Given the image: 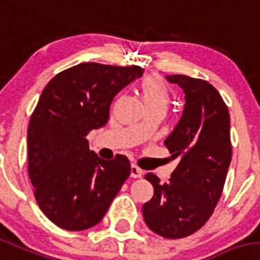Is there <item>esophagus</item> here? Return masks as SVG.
<instances>
[{
    "label": "esophagus",
    "mask_w": 260,
    "mask_h": 260,
    "mask_svg": "<svg viewBox=\"0 0 260 260\" xmlns=\"http://www.w3.org/2000/svg\"><path fill=\"white\" fill-rule=\"evenodd\" d=\"M130 175H132V178H142L143 175V170L142 169L138 168L137 165H132V173H130Z\"/></svg>",
    "instance_id": "obj_1"
}]
</instances>
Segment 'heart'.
<instances>
[{"instance_id":"b5f03b06","label":"heart","mask_w":260,"mask_h":260,"mask_svg":"<svg viewBox=\"0 0 260 260\" xmlns=\"http://www.w3.org/2000/svg\"><path fill=\"white\" fill-rule=\"evenodd\" d=\"M140 94L147 109H161L168 111L170 104V90L168 85L158 76H147L139 85Z\"/></svg>"}]
</instances>
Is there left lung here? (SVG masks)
<instances>
[{"mask_svg":"<svg viewBox=\"0 0 260 260\" xmlns=\"http://www.w3.org/2000/svg\"><path fill=\"white\" fill-rule=\"evenodd\" d=\"M184 90L185 106L166 148L179 164L168 183L146 174L153 197L143 205L151 231L165 239H183L197 232L222 196L232 158L230 113L218 90L208 81L184 75L168 76Z\"/></svg>","mask_w":260,"mask_h":260,"instance_id":"8db88e82","label":"left lung"}]
</instances>
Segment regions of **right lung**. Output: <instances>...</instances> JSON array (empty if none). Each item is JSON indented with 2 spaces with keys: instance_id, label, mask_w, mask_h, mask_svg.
Wrapping results in <instances>:
<instances>
[{
  "instance_id": "1",
  "label": "right lung",
  "mask_w": 260,
  "mask_h": 260,
  "mask_svg": "<svg viewBox=\"0 0 260 260\" xmlns=\"http://www.w3.org/2000/svg\"><path fill=\"white\" fill-rule=\"evenodd\" d=\"M142 73L137 66L81 63L42 91L28 126V174L38 206L58 227L98 224L130 175L127 157L99 158L86 137L106 125L114 95Z\"/></svg>"
}]
</instances>
